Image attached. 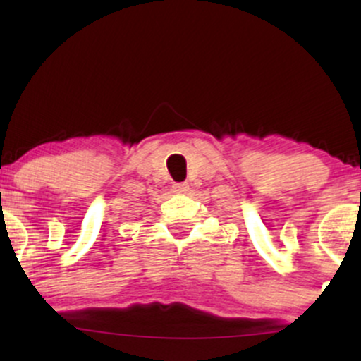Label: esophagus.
I'll return each mask as SVG.
<instances>
[{"label":"esophagus","mask_w":361,"mask_h":361,"mask_svg":"<svg viewBox=\"0 0 361 361\" xmlns=\"http://www.w3.org/2000/svg\"><path fill=\"white\" fill-rule=\"evenodd\" d=\"M188 188H190L188 183H175V185H173V190H175L176 193H186V192H188Z\"/></svg>","instance_id":"1"}]
</instances>
